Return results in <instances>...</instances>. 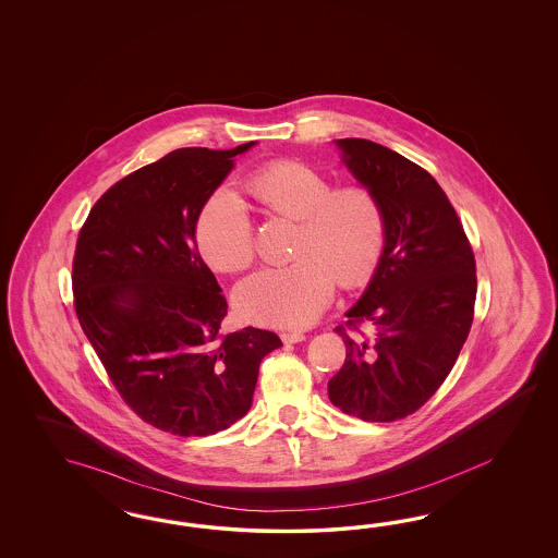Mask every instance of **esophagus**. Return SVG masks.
Listing matches in <instances>:
<instances>
[{"mask_svg": "<svg viewBox=\"0 0 558 558\" xmlns=\"http://www.w3.org/2000/svg\"><path fill=\"white\" fill-rule=\"evenodd\" d=\"M280 338H282V341H284V343H299V341H304V338H306V336H304V333H301V331H284V333H282Z\"/></svg>", "mask_w": 558, "mask_h": 558, "instance_id": "esophagus-1", "label": "esophagus"}]
</instances>
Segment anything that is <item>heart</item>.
<instances>
[{
  "mask_svg": "<svg viewBox=\"0 0 558 558\" xmlns=\"http://www.w3.org/2000/svg\"><path fill=\"white\" fill-rule=\"evenodd\" d=\"M245 192L271 217L299 220L292 264L257 271L236 290V308L247 322L306 327L315 322L336 284H366L387 243V215L366 184L333 187L319 169L290 159L252 171ZM196 241L215 270H247L257 255L254 222L231 190L215 192L196 222Z\"/></svg>",
  "mask_w": 558,
  "mask_h": 558,
  "instance_id": "b5f03b06",
  "label": "heart"
}]
</instances>
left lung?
Returning a JSON list of instances; mask_svg holds the SVG:
<instances>
[{
	"mask_svg": "<svg viewBox=\"0 0 558 558\" xmlns=\"http://www.w3.org/2000/svg\"><path fill=\"white\" fill-rule=\"evenodd\" d=\"M338 145L345 166L385 206L387 243L371 287L336 327L345 362L329 380V399L364 422H397L432 399L469 338L473 247L432 173L366 138Z\"/></svg>",
	"mask_w": 558,
	"mask_h": 558,
	"instance_id": "8db88e82",
	"label": "left lung"
}]
</instances>
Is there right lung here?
Segmentation results:
<instances>
[{"label":"right lung","mask_w":558,"mask_h":558,"mask_svg":"<svg viewBox=\"0 0 558 558\" xmlns=\"http://www.w3.org/2000/svg\"><path fill=\"white\" fill-rule=\"evenodd\" d=\"M229 151L175 149L108 187L80 229L73 306L122 401L173 436H210L241 420L266 329L222 333L227 299L196 247L204 204L233 168Z\"/></svg>","instance_id":"obj_1"}]
</instances>
